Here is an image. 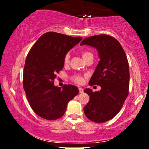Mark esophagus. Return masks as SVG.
I'll return each mask as SVG.
<instances>
[{
  "label": "esophagus",
  "instance_id": "esophagus-1",
  "mask_svg": "<svg viewBox=\"0 0 149 149\" xmlns=\"http://www.w3.org/2000/svg\"><path fill=\"white\" fill-rule=\"evenodd\" d=\"M78 90H79L80 93H83V89L82 88H78Z\"/></svg>",
  "mask_w": 149,
  "mask_h": 149
}]
</instances>
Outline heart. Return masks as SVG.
Masks as SVG:
<instances>
[{"label":"heart","instance_id":"obj_1","mask_svg":"<svg viewBox=\"0 0 149 149\" xmlns=\"http://www.w3.org/2000/svg\"><path fill=\"white\" fill-rule=\"evenodd\" d=\"M81 54H82V56H83V59H84L86 57H89V56L92 55V53L89 52H88V51H83V52H81ZM69 58H70V54L68 53V54H66L64 57V64H68V63H69ZM72 80L75 82V83H77V84H82V83L84 82V77H83V76H81V75L77 74L72 77Z\"/></svg>","mask_w":149,"mask_h":149}]
</instances>
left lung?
<instances>
[{
  "label": "left lung",
  "mask_w": 149,
  "mask_h": 149,
  "mask_svg": "<svg viewBox=\"0 0 149 149\" xmlns=\"http://www.w3.org/2000/svg\"><path fill=\"white\" fill-rule=\"evenodd\" d=\"M83 45L95 47L98 51L100 61L89 85L101 87V90L95 92L90 88L85 89L90 101L83 110L90 120L105 123L118 113L129 94L127 56L115 38L106 34L86 38L80 43Z\"/></svg>",
  "instance_id": "1"
}]
</instances>
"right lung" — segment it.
I'll list each match as a JSON object with an SVG mask.
<instances>
[{
	"label": "right lung",
	"mask_w": 149,
	"mask_h": 149,
	"mask_svg": "<svg viewBox=\"0 0 149 149\" xmlns=\"http://www.w3.org/2000/svg\"><path fill=\"white\" fill-rule=\"evenodd\" d=\"M82 37L56 32L42 34L27 54L23 72V87L31 107L42 118L54 120L64 114L70 100L78 94L72 85L54 86L57 73L64 67V57Z\"/></svg>",
	"instance_id": "add662e5"
}]
</instances>
